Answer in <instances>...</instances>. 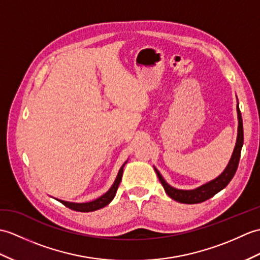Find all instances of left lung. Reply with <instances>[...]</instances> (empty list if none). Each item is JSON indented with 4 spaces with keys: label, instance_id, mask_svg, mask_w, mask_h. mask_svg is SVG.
Returning a JSON list of instances; mask_svg holds the SVG:
<instances>
[{
    "label": "left lung",
    "instance_id": "8db88e82",
    "mask_svg": "<svg viewBox=\"0 0 260 260\" xmlns=\"http://www.w3.org/2000/svg\"><path fill=\"white\" fill-rule=\"evenodd\" d=\"M237 116H238V132H237V141L235 145L234 152L231 159H229L228 165L218 177L210 180V182L204 184L202 186L197 187L195 189L184 190V189H177L175 187L168 184L161 174L157 171V168L154 166V170L157 174L159 182L161 183L162 187L166 191V194L170 196L174 201L183 204H199L203 203L207 199L212 198L217 192H219L221 189L229 184V182L233 179L235 173L237 171L238 162L240 158V152L241 147L244 144V129H243V118H241V113L239 111V104L237 103Z\"/></svg>",
    "mask_w": 260,
    "mask_h": 260
}]
</instances>
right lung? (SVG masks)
<instances>
[{
    "label": "right lung",
    "mask_w": 260,
    "mask_h": 260,
    "mask_svg": "<svg viewBox=\"0 0 260 260\" xmlns=\"http://www.w3.org/2000/svg\"><path fill=\"white\" fill-rule=\"evenodd\" d=\"M126 162H127V160H126L124 164H123V166L119 168L118 174H117V176L115 178V182L113 183V185L111 186V188L108 189L104 195H102L101 197L96 198L95 201L87 202V203H72V202L62 201V199H57V201L59 203H62L64 206L69 207L70 209L76 210V212H83V213L94 212V210H98V209H101L103 207L107 206V205L113 201V198L115 197V195H116L118 185L120 183V180H122L123 172H124V166H125Z\"/></svg>",
    "instance_id": "add662e5"
}]
</instances>
